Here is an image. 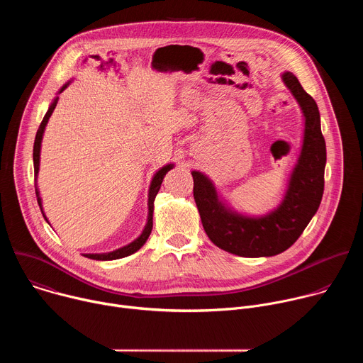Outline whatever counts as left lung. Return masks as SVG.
I'll use <instances>...</instances> for the list:
<instances>
[{
    "label": "left lung",
    "mask_w": 363,
    "mask_h": 363,
    "mask_svg": "<svg viewBox=\"0 0 363 363\" xmlns=\"http://www.w3.org/2000/svg\"><path fill=\"white\" fill-rule=\"evenodd\" d=\"M281 80L301 109L304 132L287 189L276 208L258 217L240 214L218 195L208 177L191 172L194 199L206 235L221 250L240 257H272L286 251L313 218L323 196L326 143L318 105L293 73L284 72Z\"/></svg>",
    "instance_id": "left-lung-1"
}]
</instances>
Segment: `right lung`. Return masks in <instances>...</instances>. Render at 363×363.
I'll use <instances>...</instances> for the list:
<instances>
[{
  "mask_svg": "<svg viewBox=\"0 0 363 363\" xmlns=\"http://www.w3.org/2000/svg\"><path fill=\"white\" fill-rule=\"evenodd\" d=\"M70 83H72V80L67 82V83L59 90V93H62ZM57 100H59V97H55L53 103H51V105L48 106V111H47V113L44 115L43 122H41V125H40V128H38V130H37L35 140H34V149H33L34 178H35V195H37V201H38V205H40V210H41V213H43V217H44V220H45L47 223H48V220H47L45 214H44V211H43V202H41V198H40L38 186H37V177H38V171H40V150H41V140H43L44 129H45V126H47V122H48L51 113H53V111H55V108H56V105H57ZM172 168H174V164H168V165L162 167L157 174L153 175V178H152V181H150V186H149V194H147V220H146V225H145L143 231L140 233V235H139L136 240H133V241L129 242L128 245L121 247V248H118V250H115V251H111V252L83 254V255L87 257V258H91V260L108 262V260H118V258H123V257H128V255L136 252V251L146 242V240H147L149 235H150V231H152V227H153V221H152V220H153V201H155V196H157L158 191L161 189V184H162V181H164V177H165L167 172H168L169 169H172Z\"/></svg>",
  "mask_w": 363,
  "mask_h": 363,
  "instance_id": "1",
  "label": "right lung"
}]
</instances>
